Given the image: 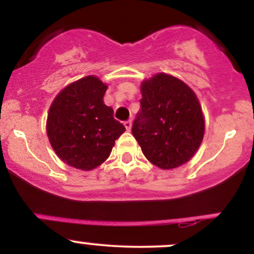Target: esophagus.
<instances>
[{
  "label": "esophagus",
  "instance_id": "1",
  "mask_svg": "<svg viewBox=\"0 0 254 254\" xmlns=\"http://www.w3.org/2000/svg\"><path fill=\"white\" fill-rule=\"evenodd\" d=\"M124 127H125V129H127V131H130L131 130V127H132V122H131V121L124 122Z\"/></svg>",
  "mask_w": 254,
  "mask_h": 254
}]
</instances>
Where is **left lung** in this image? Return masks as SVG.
<instances>
[{"label":"left lung","mask_w":254,"mask_h":254,"mask_svg":"<svg viewBox=\"0 0 254 254\" xmlns=\"http://www.w3.org/2000/svg\"><path fill=\"white\" fill-rule=\"evenodd\" d=\"M141 93L131 131L145 157L162 170L188 162L204 136L202 109L193 90L161 72L145 80Z\"/></svg>","instance_id":"8db88e82"}]
</instances>
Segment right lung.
Segmentation results:
<instances>
[{
    "mask_svg": "<svg viewBox=\"0 0 254 254\" xmlns=\"http://www.w3.org/2000/svg\"><path fill=\"white\" fill-rule=\"evenodd\" d=\"M107 86L95 76L69 84L55 98L48 116V136L62 161L90 171L110 156L125 131L104 103Z\"/></svg>",
    "mask_w": 254,
    "mask_h": 254,
    "instance_id": "right-lung-1",
    "label": "right lung"
}]
</instances>
